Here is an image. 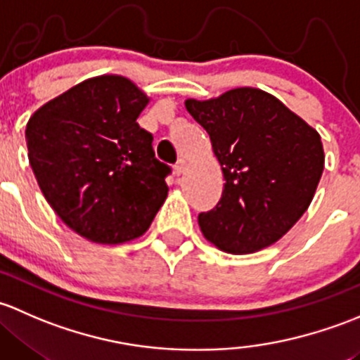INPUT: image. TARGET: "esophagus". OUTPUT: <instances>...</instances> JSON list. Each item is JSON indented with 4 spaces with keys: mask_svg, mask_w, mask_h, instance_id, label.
Returning <instances> with one entry per match:
<instances>
[{
    "mask_svg": "<svg viewBox=\"0 0 360 360\" xmlns=\"http://www.w3.org/2000/svg\"><path fill=\"white\" fill-rule=\"evenodd\" d=\"M185 168H187V161L185 159H179V162L175 165V175L180 176L185 172Z\"/></svg>",
    "mask_w": 360,
    "mask_h": 360,
    "instance_id": "34e87169",
    "label": "esophagus"
}]
</instances>
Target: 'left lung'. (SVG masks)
I'll list each match as a JSON object with an SVG mask.
<instances>
[{
  "mask_svg": "<svg viewBox=\"0 0 360 360\" xmlns=\"http://www.w3.org/2000/svg\"><path fill=\"white\" fill-rule=\"evenodd\" d=\"M185 107L210 135L225 180L218 205L199 214L202 236L232 255L277 243L316 194L324 169L321 135L257 88L188 98Z\"/></svg>",
  "mask_w": 360,
  "mask_h": 360,
  "instance_id": "8db88e82",
  "label": "left lung"
}]
</instances>
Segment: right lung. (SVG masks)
<instances>
[{
    "label": "right lung",
    "mask_w": 360,
    "mask_h": 360,
    "mask_svg": "<svg viewBox=\"0 0 360 360\" xmlns=\"http://www.w3.org/2000/svg\"><path fill=\"white\" fill-rule=\"evenodd\" d=\"M149 98L123 76L76 84L36 110L25 128L39 188L68 227L98 244L136 239L168 195L172 168L140 128Z\"/></svg>",
    "instance_id": "obj_1"
}]
</instances>
